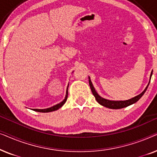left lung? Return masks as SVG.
<instances>
[{
	"label": "left lung",
	"instance_id": "1",
	"mask_svg": "<svg viewBox=\"0 0 157 157\" xmlns=\"http://www.w3.org/2000/svg\"><path fill=\"white\" fill-rule=\"evenodd\" d=\"M152 73H153V71H152L151 72V74H150L149 83H148L147 87L145 88V89L144 90V91L141 92L140 94L136 96L135 97L132 98H130V99H128V100H125V101H113V100L106 99V98L101 97V96L98 95V94L96 92L95 88H94L93 83H92L91 78H90L89 76V81L90 88H91V90L92 93H93V95L94 96L96 101H97L98 104H101L103 106H105V107H106V108H109V109H122V108H125V107H126V106H128L133 104H135V103H136V101H138L140 99L141 96L144 94L146 91H147L148 86L149 85L150 81H151V78L152 76Z\"/></svg>",
	"mask_w": 157,
	"mask_h": 157
}]
</instances>
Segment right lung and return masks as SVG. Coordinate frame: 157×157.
Wrapping results in <instances>:
<instances>
[{
	"mask_svg": "<svg viewBox=\"0 0 157 157\" xmlns=\"http://www.w3.org/2000/svg\"><path fill=\"white\" fill-rule=\"evenodd\" d=\"M67 98H68V88H67V90H66V96H65V98L61 102H60L59 104H56L54 106L50 107V108H47V109H33V111H38V112H43V113H48V112H51V111H56L58 109L61 108L63 106V104H65L66 100H67Z\"/></svg>",
	"mask_w": 157,
	"mask_h": 157,
	"instance_id": "right-lung-1",
	"label": "right lung"
}]
</instances>
